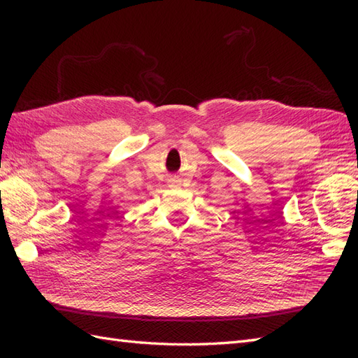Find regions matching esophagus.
Returning a JSON list of instances; mask_svg holds the SVG:
<instances>
[{"label": "esophagus", "instance_id": "obj_1", "mask_svg": "<svg viewBox=\"0 0 358 358\" xmlns=\"http://www.w3.org/2000/svg\"><path fill=\"white\" fill-rule=\"evenodd\" d=\"M171 181H172V185H173V186H178V185H180V180H178L177 177H173Z\"/></svg>", "mask_w": 358, "mask_h": 358}]
</instances>
